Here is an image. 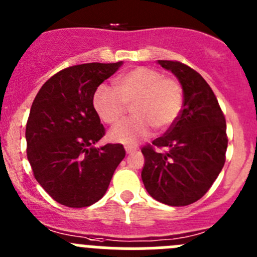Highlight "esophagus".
I'll return each instance as SVG.
<instances>
[{
    "label": "esophagus",
    "instance_id": "1",
    "mask_svg": "<svg viewBox=\"0 0 257 257\" xmlns=\"http://www.w3.org/2000/svg\"><path fill=\"white\" fill-rule=\"evenodd\" d=\"M137 150H138V147H136V146H125L126 154H133V152H136Z\"/></svg>",
    "mask_w": 257,
    "mask_h": 257
}]
</instances>
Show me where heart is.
<instances>
[{
  "mask_svg": "<svg viewBox=\"0 0 257 257\" xmlns=\"http://www.w3.org/2000/svg\"><path fill=\"white\" fill-rule=\"evenodd\" d=\"M132 105L134 116L117 124L110 138L132 145L156 131L169 129L183 107V88L160 71L140 66L115 79V88L101 84L93 93V107L103 123L116 124Z\"/></svg>",
  "mask_w": 257,
  "mask_h": 257,
  "instance_id": "obj_1",
  "label": "heart"
}]
</instances>
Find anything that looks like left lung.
I'll return each instance as SVG.
<instances>
[{
	"instance_id": "8db88e82",
	"label": "left lung",
	"mask_w": 257,
	"mask_h": 257,
	"mask_svg": "<svg viewBox=\"0 0 257 257\" xmlns=\"http://www.w3.org/2000/svg\"><path fill=\"white\" fill-rule=\"evenodd\" d=\"M183 88V108L174 124L145 146L142 180L150 195L169 206H187L210 189L225 163L228 147L223 111L206 80L179 61L159 60ZM165 148L157 153L154 147Z\"/></svg>"
}]
</instances>
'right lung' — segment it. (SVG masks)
Segmentation results:
<instances>
[{
	"label": "right lung",
	"instance_id": "right-lung-1",
	"mask_svg": "<svg viewBox=\"0 0 257 257\" xmlns=\"http://www.w3.org/2000/svg\"><path fill=\"white\" fill-rule=\"evenodd\" d=\"M123 62L74 65L39 89L27 121V156L34 178L56 202L87 207L103 197L125 150L120 143L93 147L105 128L93 107L97 87Z\"/></svg>",
	"mask_w": 257,
	"mask_h": 257
}]
</instances>
